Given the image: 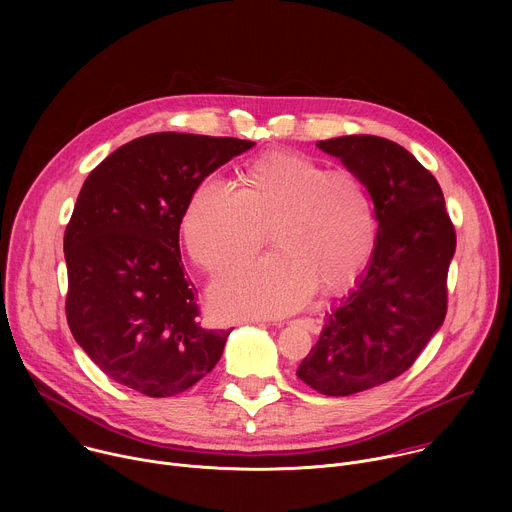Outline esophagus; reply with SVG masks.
I'll return each instance as SVG.
<instances>
[{
	"label": "esophagus",
	"mask_w": 512,
	"mask_h": 512,
	"mask_svg": "<svg viewBox=\"0 0 512 512\" xmlns=\"http://www.w3.org/2000/svg\"><path fill=\"white\" fill-rule=\"evenodd\" d=\"M296 324L302 326L304 330L312 332V334H318V332L322 330V322H320V320H314V318H302V320H298Z\"/></svg>",
	"instance_id": "1"
}]
</instances>
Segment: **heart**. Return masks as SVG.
Here are the masks:
<instances>
[{
    "label": "heart",
    "mask_w": 512,
    "mask_h": 512,
    "mask_svg": "<svg viewBox=\"0 0 512 512\" xmlns=\"http://www.w3.org/2000/svg\"><path fill=\"white\" fill-rule=\"evenodd\" d=\"M269 227L277 251L212 285L218 316L279 318L304 308L316 287L350 283L373 253L377 214L358 174L330 170L306 154L271 152L245 168L241 190L218 178L200 180L182 216L184 243L208 273L253 255Z\"/></svg>",
    "instance_id": "obj_1"
}]
</instances>
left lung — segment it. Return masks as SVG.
Wrapping results in <instances>:
<instances>
[{
	"label": "left lung",
	"instance_id": "left-lung-1",
	"mask_svg": "<svg viewBox=\"0 0 512 512\" xmlns=\"http://www.w3.org/2000/svg\"><path fill=\"white\" fill-rule=\"evenodd\" d=\"M318 148L367 184L379 223L367 269L298 369L314 391L346 397L403 375L442 328L456 231L440 184L395 141L344 135Z\"/></svg>",
	"mask_w": 512,
	"mask_h": 512
}]
</instances>
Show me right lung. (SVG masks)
<instances>
[{
    "mask_svg": "<svg viewBox=\"0 0 512 512\" xmlns=\"http://www.w3.org/2000/svg\"><path fill=\"white\" fill-rule=\"evenodd\" d=\"M237 137L150 133L85 180L64 233L66 320L115 383L172 397L208 375L231 330L198 322L180 225L196 184L253 148Z\"/></svg>",
    "mask_w": 512,
    "mask_h": 512,
    "instance_id": "obj_1",
    "label": "right lung"
}]
</instances>
